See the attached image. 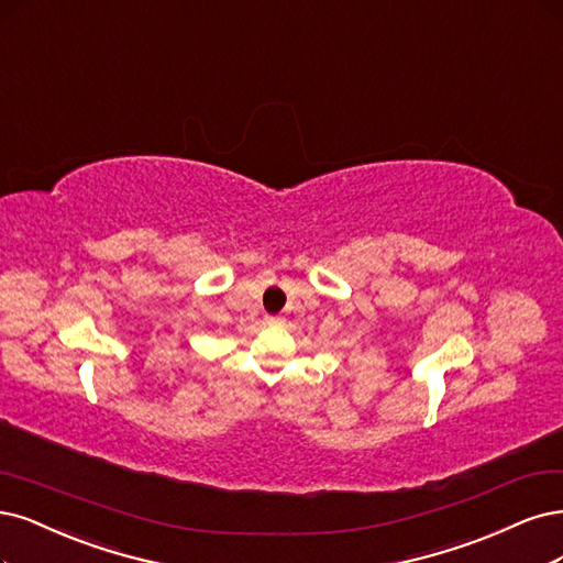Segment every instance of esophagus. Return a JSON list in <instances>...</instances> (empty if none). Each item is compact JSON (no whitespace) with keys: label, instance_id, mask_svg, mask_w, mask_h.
<instances>
[{"label":"esophagus","instance_id":"34e87169","mask_svg":"<svg viewBox=\"0 0 563 563\" xmlns=\"http://www.w3.org/2000/svg\"><path fill=\"white\" fill-rule=\"evenodd\" d=\"M265 323L267 325H279V323H284V319L282 317H265Z\"/></svg>","mask_w":563,"mask_h":563}]
</instances>
